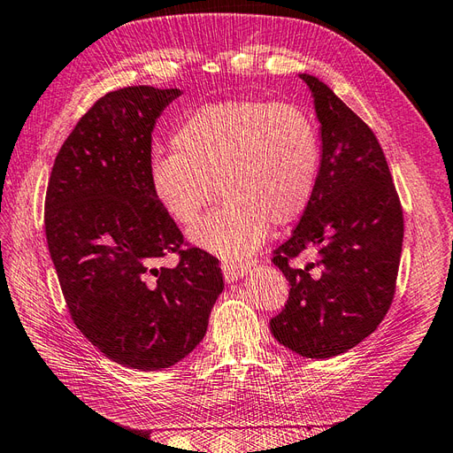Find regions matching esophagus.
I'll return each instance as SVG.
<instances>
[{"instance_id": "obj_1", "label": "esophagus", "mask_w": 453, "mask_h": 453, "mask_svg": "<svg viewBox=\"0 0 453 453\" xmlns=\"http://www.w3.org/2000/svg\"><path fill=\"white\" fill-rule=\"evenodd\" d=\"M221 268H223V276H225V280H226L228 283H230V281L242 280V278L245 276V273L250 272V265L238 263V260H223Z\"/></svg>"}]
</instances>
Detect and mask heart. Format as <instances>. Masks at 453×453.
<instances>
[{
    "instance_id": "1",
    "label": "heart",
    "mask_w": 453,
    "mask_h": 453,
    "mask_svg": "<svg viewBox=\"0 0 453 453\" xmlns=\"http://www.w3.org/2000/svg\"><path fill=\"white\" fill-rule=\"evenodd\" d=\"M172 147L173 153L149 164L150 193L173 221L193 225L217 185L225 202L188 238L219 257L250 255L265 243L272 223L295 221L318 180V134L293 104L202 105L175 128Z\"/></svg>"
}]
</instances>
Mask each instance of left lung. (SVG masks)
Masks as SVG:
<instances>
[{
  "mask_svg": "<svg viewBox=\"0 0 453 453\" xmlns=\"http://www.w3.org/2000/svg\"><path fill=\"white\" fill-rule=\"evenodd\" d=\"M319 122L321 160L293 236L273 251L291 285L270 321L280 344L308 359L346 353L372 334L391 306L403 251V210L383 150L365 122L318 77L300 73ZM313 250L295 269L288 260Z\"/></svg>",
  "mask_w": 453,
  "mask_h": 453,
  "instance_id": "1",
  "label": "left lung"
}]
</instances>
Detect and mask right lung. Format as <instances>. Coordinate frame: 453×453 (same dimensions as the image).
<instances>
[{"label": "right lung", "instance_id": "add662e5", "mask_svg": "<svg viewBox=\"0 0 453 453\" xmlns=\"http://www.w3.org/2000/svg\"><path fill=\"white\" fill-rule=\"evenodd\" d=\"M181 94H105L64 142L45 200L49 251L73 323L105 357L147 372L200 344L225 289L215 257L180 251L183 234L149 185L150 134ZM168 252H180V265L157 269Z\"/></svg>", "mask_w": 453, "mask_h": 453}]
</instances>
